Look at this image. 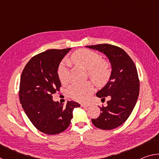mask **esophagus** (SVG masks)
I'll list each match as a JSON object with an SVG mask.
<instances>
[{
	"mask_svg": "<svg viewBox=\"0 0 159 159\" xmlns=\"http://www.w3.org/2000/svg\"><path fill=\"white\" fill-rule=\"evenodd\" d=\"M90 104H85V103H83L80 104V106L82 107H90Z\"/></svg>",
	"mask_w": 159,
	"mask_h": 159,
	"instance_id": "1",
	"label": "esophagus"
}]
</instances>
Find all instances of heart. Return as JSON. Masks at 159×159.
<instances>
[{
  "label": "heart",
  "instance_id": "heart-1",
  "mask_svg": "<svg viewBox=\"0 0 159 159\" xmlns=\"http://www.w3.org/2000/svg\"><path fill=\"white\" fill-rule=\"evenodd\" d=\"M71 61L88 71V75L98 83H104L110 74L109 63L100 60L98 53L90 50L80 49L75 52L71 57ZM57 75L61 83L68 80L69 71L67 62L63 61L58 66ZM93 84L91 82L76 83L70 86L68 93L70 98L78 102H85L90 98L93 92Z\"/></svg>",
  "mask_w": 159,
  "mask_h": 159
}]
</instances>
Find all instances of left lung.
I'll return each instance as SVG.
<instances>
[{
  "label": "left lung",
  "instance_id": "obj_1",
  "mask_svg": "<svg viewBox=\"0 0 159 159\" xmlns=\"http://www.w3.org/2000/svg\"><path fill=\"white\" fill-rule=\"evenodd\" d=\"M107 56L112 71L109 82L97 93L98 98L109 96L107 106L99 107L102 113L98 118H93L95 127L111 130L121 125L130 116L138 100L139 80L135 64L122 48L110 44L88 45Z\"/></svg>",
  "mask_w": 159,
  "mask_h": 159
}]
</instances>
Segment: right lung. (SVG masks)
<instances>
[{
	"label": "right lung",
	"mask_w": 159,
	"mask_h": 159,
	"mask_svg": "<svg viewBox=\"0 0 159 159\" xmlns=\"http://www.w3.org/2000/svg\"><path fill=\"white\" fill-rule=\"evenodd\" d=\"M71 48L50 49L34 56L26 64L20 83V103L35 127L42 133L56 134L69 127L73 110L80 104L68 101L66 105L52 100V94L60 91L57 69Z\"/></svg>",
	"instance_id": "obj_1"
}]
</instances>
